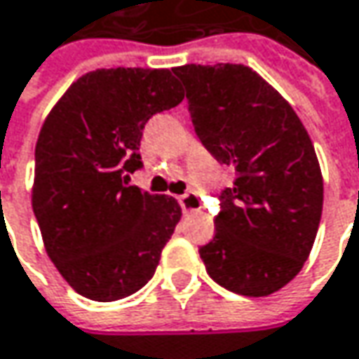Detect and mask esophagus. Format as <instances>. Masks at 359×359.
I'll return each mask as SVG.
<instances>
[{"instance_id": "esophagus-1", "label": "esophagus", "mask_w": 359, "mask_h": 359, "mask_svg": "<svg viewBox=\"0 0 359 359\" xmlns=\"http://www.w3.org/2000/svg\"><path fill=\"white\" fill-rule=\"evenodd\" d=\"M179 203L184 212H196V210H201V198L193 191H189V193L179 196Z\"/></svg>"}]
</instances>
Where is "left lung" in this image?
<instances>
[{
  "mask_svg": "<svg viewBox=\"0 0 359 359\" xmlns=\"http://www.w3.org/2000/svg\"><path fill=\"white\" fill-rule=\"evenodd\" d=\"M172 72L203 147L237 172L201 259L221 287L271 295L302 271L318 235L323 179L311 138L291 104L243 64Z\"/></svg>",
  "mask_w": 359,
  "mask_h": 359,
  "instance_id": "8db88e82",
  "label": "left lung"
}]
</instances>
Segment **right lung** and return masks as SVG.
Returning <instances> with one entry per match:
<instances>
[{"mask_svg":"<svg viewBox=\"0 0 359 359\" xmlns=\"http://www.w3.org/2000/svg\"><path fill=\"white\" fill-rule=\"evenodd\" d=\"M168 70L84 74L43 120L32 207L48 257L74 291L116 302L144 287L180 221L172 196L128 184L152 114L180 104Z\"/></svg>","mask_w":359,"mask_h":359,"instance_id":"1","label":"right lung"}]
</instances>
